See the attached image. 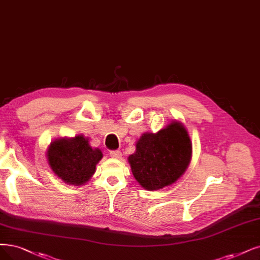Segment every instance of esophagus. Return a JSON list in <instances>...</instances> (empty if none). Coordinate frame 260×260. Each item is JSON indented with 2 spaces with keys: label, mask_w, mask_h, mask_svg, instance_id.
<instances>
[{
  "label": "esophagus",
  "mask_w": 260,
  "mask_h": 260,
  "mask_svg": "<svg viewBox=\"0 0 260 260\" xmlns=\"http://www.w3.org/2000/svg\"><path fill=\"white\" fill-rule=\"evenodd\" d=\"M109 154L113 158H121V156H122V153L119 150H112V151H110Z\"/></svg>",
  "instance_id": "obj_1"
}]
</instances>
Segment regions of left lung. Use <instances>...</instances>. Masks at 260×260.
<instances>
[{"mask_svg": "<svg viewBox=\"0 0 260 260\" xmlns=\"http://www.w3.org/2000/svg\"><path fill=\"white\" fill-rule=\"evenodd\" d=\"M190 156L187 131L181 123L172 122L156 134H143L128 161L139 184L155 190L175 183L184 174Z\"/></svg>", "mask_w": 260, "mask_h": 260, "instance_id": "obj_1", "label": "left lung"}]
</instances>
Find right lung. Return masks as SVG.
Listing matches in <instances>:
<instances>
[{
  "label": "right lung",
  "instance_id": "right-lung-1",
  "mask_svg": "<svg viewBox=\"0 0 260 260\" xmlns=\"http://www.w3.org/2000/svg\"><path fill=\"white\" fill-rule=\"evenodd\" d=\"M48 162L54 174L66 183L81 185L92 177L103 153L92 149L88 139L76 136L53 141L47 152Z\"/></svg>",
  "mask_w": 260,
  "mask_h": 260
}]
</instances>
